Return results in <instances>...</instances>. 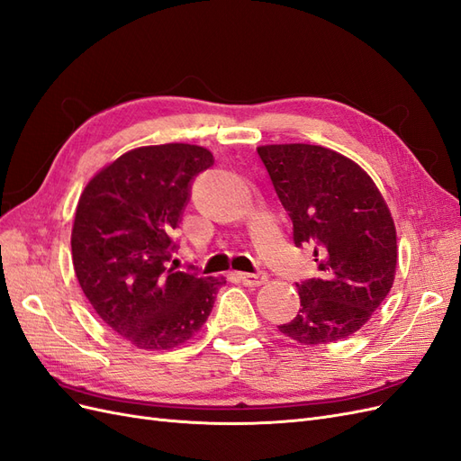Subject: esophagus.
Here are the masks:
<instances>
[{
    "instance_id": "obj_1",
    "label": "esophagus",
    "mask_w": 461,
    "mask_h": 461,
    "mask_svg": "<svg viewBox=\"0 0 461 461\" xmlns=\"http://www.w3.org/2000/svg\"><path fill=\"white\" fill-rule=\"evenodd\" d=\"M236 276H239V281L244 283L246 286H261L267 283V275L265 273H236Z\"/></svg>"
}]
</instances>
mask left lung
<instances>
[{"mask_svg": "<svg viewBox=\"0 0 461 461\" xmlns=\"http://www.w3.org/2000/svg\"><path fill=\"white\" fill-rule=\"evenodd\" d=\"M294 242L315 244L321 276L296 285L298 315L285 337L321 346L352 337L384 302L396 275V227L373 178L342 153L313 144L258 148Z\"/></svg>", "mask_w": 461, "mask_h": 461, "instance_id": "8db88e82", "label": "left lung"}]
</instances>
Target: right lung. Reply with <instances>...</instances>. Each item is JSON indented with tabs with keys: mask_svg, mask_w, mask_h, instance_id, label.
<instances>
[{
	"mask_svg": "<svg viewBox=\"0 0 461 461\" xmlns=\"http://www.w3.org/2000/svg\"><path fill=\"white\" fill-rule=\"evenodd\" d=\"M213 161L194 144L134 148L97 171L78 198L71 232L78 285L97 317L140 350L190 340L227 283L167 267L190 180Z\"/></svg>",
	"mask_w": 461,
	"mask_h": 461,
	"instance_id": "add662e5",
	"label": "right lung"
}]
</instances>
